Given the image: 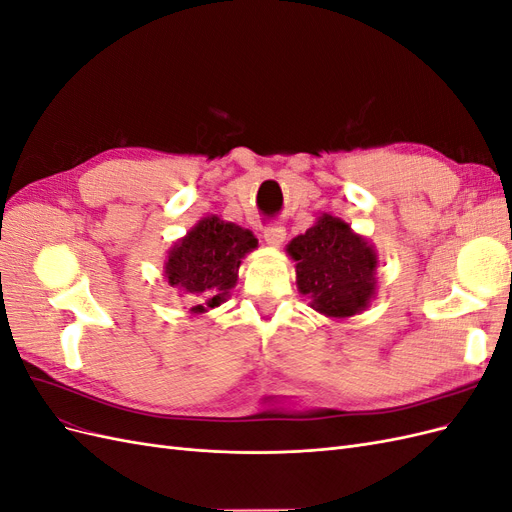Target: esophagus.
<instances>
[{
	"instance_id": "esophagus-1",
	"label": "esophagus",
	"mask_w": 512,
	"mask_h": 512,
	"mask_svg": "<svg viewBox=\"0 0 512 512\" xmlns=\"http://www.w3.org/2000/svg\"><path fill=\"white\" fill-rule=\"evenodd\" d=\"M286 239V228L280 224V222H271L267 228H265V241L273 247H280Z\"/></svg>"
}]
</instances>
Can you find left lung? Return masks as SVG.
<instances>
[{
  "label": "left lung",
  "instance_id": "left-lung-1",
  "mask_svg": "<svg viewBox=\"0 0 512 512\" xmlns=\"http://www.w3.org/2000/svg\"><path fill=\"white\" fill-rule=\"evenodd\" d=\"M290 256L297 260V286L312 297L320 314L346 318L367 307L376 290V252L350 226L322 215L305 235L292 239Z\"/></svg>",
  "mask_w": 512,
  "mask_h": 512
}]
</instances>
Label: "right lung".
I'll list each match as a JSON object with an SVG mask.
<instances>
[{
  "instance_id": "obj_1",
  "label": "right lung",
  "mask_w": 512,
  "mask_h": 512,
  "mask_svg": "<svg viewBox=\"0 0 512 512\" xmlns=\"http://www.w3.org/2000/svg\"><path fill=\"white\" fill-rule=\"evenodd\" d=\"M250 230H243L220 218L200 220L168 254V284L183 290L198 303L194 314L220 305L228 290L237 284L241 258L256 247Z\"/></svg>"
}]
</instances>
